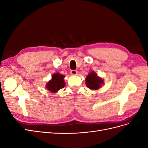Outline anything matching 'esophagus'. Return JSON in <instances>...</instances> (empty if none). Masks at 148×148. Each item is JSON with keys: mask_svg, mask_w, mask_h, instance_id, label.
Here are the masks:
<instances>
[{"mask_svg": "<svg viewBox=\"0 0 148 148\" xmlns=\"http://www.w3.org/2000/svg\"><path fill=\"white\" fill-rule=\"evenodd\" d=\"M77 73H78V71L75 70H72L70 71V74L71 75H77Z\"/></svg>", "mask_w": 148, "mask_h": 148, "instance_id": "1", "label": "esophagus"}]
</instances>
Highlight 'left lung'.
Instances as JSON below:
<instances>
[{
  "label": "left lung",
  "mask_w": 148,
  "mask_h": 148,
  "mask_svg": "<svg viewBox=\"0 0 148 148\" xmlns=\"http://www.w3.org/2000/svg\"><path fill=\"white\" fill-rule=\"evenodd\" d=\"M102 83L103 80L101 78L98 77L97 74L94 71L89 73L86 78V84L87 87L92 90H96L99 89Z\"/></svg>",
  "instance_id": "left-lung-1"
}]
</instances>
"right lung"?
Wrapping results in <instances>:
<instances>
[{
	"label": "right lung",
	"instance_id": "add662e5",
	"mask_svg": "<svg viewBox=\"0 0 148 148\" xmlns=\"http://www.w3.org/2000/svg\"><path fill=\"white\" fill-rule=\"evenodd\" d=\"M64 75L58 73L53 74L52 77V79L47 83V89L52 92H56L59 89L64 88L65 84L64 80Z\"/></svg>",
	"mask_w": 148,
	"mask_h": 148
}]
</instances>
